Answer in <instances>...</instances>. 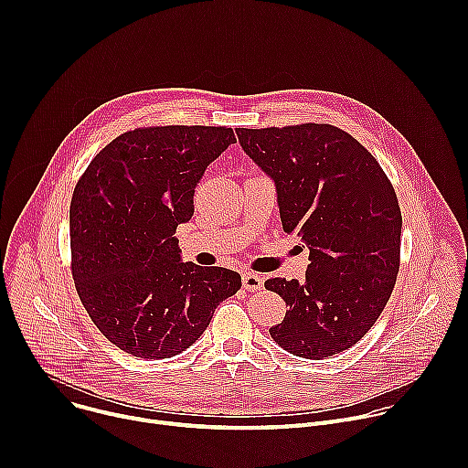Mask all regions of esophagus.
Instances as JSON below:
<instances>
[{"label":"esophagus","mask_w":468,"mask_h":468,"mask_svg":"<svg viewBox=\"0 0 468 468\" xmlns=\"http://www.w3.org/2000/svg\"><path fill=\"white\" fill-rule=\"evenodd\" d=\"M242 287L250 292H257L262 289V278L255 272H244L242 274Z\"/></svg>","instance_id":"obj_1"}]
</instances>
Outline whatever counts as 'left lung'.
I'll return each instance as SVG.
<instances>
[{
    "label": "left lung",
    "instance_id": "obj_1",
    "mask_svg": "<svg viewBox=\"0 0 468 468\" xmlns=\"http://www.w3.org/2000/svg\"><path fill=\"white\" fill-rule=\"evenodd\" d=\"M235 131L244 152L276 183L283 231L309 246L303 283L264 282L289 305L271 335L298 357L341 354L365 337L396 283L402 213L394 186L376 157L341 127Z\"/></svg>",
    "mask_w": 468,
    "mask_h": 468
}]
</instances>
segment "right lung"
Instances as JSON below:
<instances>
[{"label": "right lung", "instance_id": "right-lung-1", "mask_svg": "<svg viewBox=\"0 0 468 468\" xmlns=\"http://www.w3.org/2000/svg\"><path fill=\"white\" fill-rule=\"evenodd\" d=\"M233 143L226 125L137 127L80 177L70 204L72 278L89 316L120 350L143 359L181 354L240 289L233 271L181 262L174 237L194 215L206 168Z\"/></svg>", "mask_w": 468, "mask_h": 468}]
</instances>
